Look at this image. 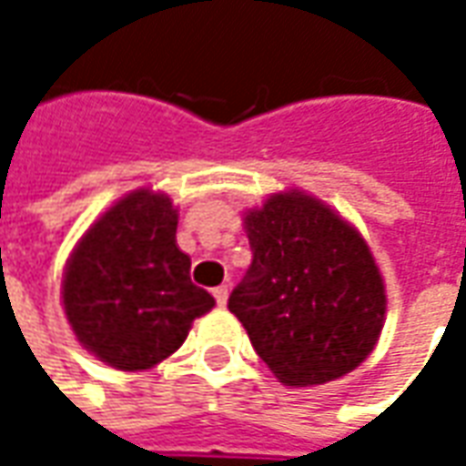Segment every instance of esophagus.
I'll use <instances>...</instances> for the list:
<instances>
[{
    "label": "esophagus",
    "mask_w": 466,
    "mask_h": 466,
    "mask_svg": "<svg viewBox=\"0 0 466 466\" xmlns=\"http://www.w3.org/2000/svg\"><path fill=\"white\" fill-rule=\"evenodd\" d=\"M212 294H214V299H217V304H219V307H224V304H227V299H229V287H227V284H219V287H214Z\"/></svg>",
    "instance_id": "34e87169"
}]
</instances>
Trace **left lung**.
Instances as JSON below:
<instances>
[{"mask_svg":"<svg viewBox=\"0 0 466 466\" xmlns=\"http://www.w3.org/2000/svg\"><path fill=\"white\" fill-rule=\"evenodd\" d=\"M252 264L229 312L287 387L339 380L380 339L387 294L370 244L327 204L299 189L244 214Z\"/></svg>","mask_w":466,"mask_h":466,"instance_id":"1","label":"left lung"}]
</instances>
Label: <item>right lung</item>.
<instances>
[{
  "label": "right lung",
  "instance_id": "add662e5",
  "mask_svg": "<svg viewBox=\"0 0 466 466\" xmlns=\"http://www.w3.org/2000/svg\"><path fill=\"white\" fill-rule=\"evenodd\" d=\"M177 219L167 194L137 189L86 229L66 262L62 302L72 332L115 370H152L214 307L189 279Z\"/></svg>",
  "mask_w": 466,
  "mask_h": 466
}]
</instances>
